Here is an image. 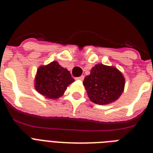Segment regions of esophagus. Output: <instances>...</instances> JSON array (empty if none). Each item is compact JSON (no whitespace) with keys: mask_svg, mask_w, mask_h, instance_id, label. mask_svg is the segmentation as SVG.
<instances>
[{"mask_svg":"<svg viewBox=\"0 0 153 153\" xmlns=\"http://www.w3.org/2000/svg\"><path fill=\"white\" fill-rule=\"evenodd\" d=\"M83 79H84V76H80L79 77L76 78V79H78V80H83Z\"/></svg>","mask_w":153,"mask_h":153,"instance_id":"34e87169","label":"esophagus"}]
</instances>
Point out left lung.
Wrapping results in <instances>:
<instances>
[{
  "label": "left lung",
  "mask_w": 153,
  "mask_h": 153,
  "mask_svg": "<svg viewBox=\"0 0 153 153\" xmlns=\"http://www.w3.org/2000/svg\"><path fill=\"white\" fill-rule=\"evenodd\" d=\"M90 100L99 105L116 101L123 92L125 79L121 73L113 67L97 64L83 80Z\"/></svg>",
  "instance_id": "8db88e82"
}]
</instances>
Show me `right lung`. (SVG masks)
<instances>
[{
    "label": "right lung",
    "mask_w": 153,
    "mask_h": 153,
    "mask_svg": "<svg viewBox=\"0 0 153 153\" xmlns=\"http://www.w3.org/2000/svg\"><path fill=\"white\" fill-rule=\"evenodd\" d=\"M74 81L70 71L62 67L58 62L53 61L38 69L35 78V88L47 98L57 99Z\"/></svg>",
    "instance_id": "add662e5"
}]
</instances>
